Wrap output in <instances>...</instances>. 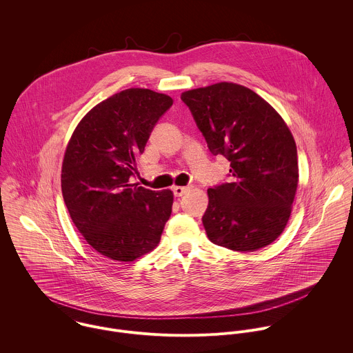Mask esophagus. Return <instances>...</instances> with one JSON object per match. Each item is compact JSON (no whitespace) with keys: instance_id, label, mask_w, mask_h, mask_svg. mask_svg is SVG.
I'll return each instance as SVG.
<instances>
[{"instance_id":"obj_1","label":"esophagus","mask_w":353,"mask_h":353,"mask_svg":"<svg viewBox=\"0 0 353 353\" xmlns=\"http://www.w3.org/2000/svg\"><path fill=\"white\" fill-rule=\"evenodd\" d=\"M172 192H174L175 197H182L186 192H189V188L188 186H174Z\"/></svg>"}]
</instances>
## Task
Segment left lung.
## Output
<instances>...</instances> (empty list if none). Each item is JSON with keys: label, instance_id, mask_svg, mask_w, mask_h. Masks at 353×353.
Listing matches in <instances>:
<instances>
[{"label": "left lung", "instance_id": "left-lung-1", "mask_svg": "<svg viewBox=\"0 0 353 353\" xmlns=\"http://www.w3.org/2000/svg\"><path fill=\"white\" fill-rule=\"evenodd\" d=\"M208 148L225 156L232 181L208 189L202 224L210 242L255 252L284 231L295 200L299 167L294 136L281 115L254 91L217 83L185 91Z\"/></svg>", "mask_w": 353, "mask_h": 353}]
</instances>
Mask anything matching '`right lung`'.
<instances>
[{"label":"right lung","instance_id":"add662e5","mask_svg":"<svg viewBox=\"0 0 353 353\" xmlns=\"http://www.w3.org/2000/svg\"><path fill=\"white\" fill-rule=\"evenodd\" d=\"M172 101L145 88L121 91L91 108L68 143L63 201L87 243L110 259L132 262L152 252L170 219L172 192L137 186L130 176Z\"/></svg>","mask_w":353,"mask_h":353}]
</instances>
